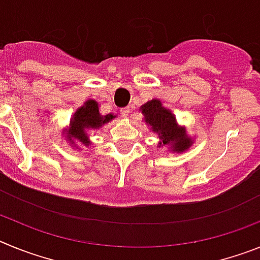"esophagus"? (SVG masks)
<instances>
[{
	"label": "esophagus",
	"mask_w": 260,
	"mask_h": 260,
	"mask_svg": "<svg viewBox=\"0 0 260 260\" xmlns=\"http://www.w3.org/2000/svg\"><path fill=\"white\" fill-rule=\"evenodd\" d=\"M130 113H132V109H130V108H125V109H122V116L128 117L130 116Z\"/></svg>",
	"instance_id": "esophagus-1"
}]
</instances>
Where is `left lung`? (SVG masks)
I'll return each mask as SVG.
<instances>
[{
	"label": "left lung",
	"instance_id": "left-lung-1",
	"mask_svg": "<svg viewBox=\"0 0 260 260\" xmlns=\"http://www.w3.org/2000/svg\"><path fill=\"white\" fill-rule=\"evenodd\" d=\"M146 122L150 123L152 132L157 133L162 139V144H171L174 152L187 150L191 144L185 130L176 123V118L169 110L165 109L158 100H151L142 107ZM161 144V143H160Z\"/></svg>",
	"mask_w": 260,
	"mask_h": 260
}]
</instances>
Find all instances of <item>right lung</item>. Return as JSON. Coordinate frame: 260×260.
Listing matches in <instances>:
<instances>
[{
  "label": "right lung",
  "mask_w": 260,
  "mask_h": 260,
  "mask_svg": "<svg viewBox=\"0 0 260 260\" xmlns=\"http://www.w3.org/2000/svg\"><path fill=\"white\" fill-rule=\"evenodd\" d=\"M113 118V114L102 116L100 112H99L98 103L95 100H88V102H86L84 107L78 109V112L73 117L70 130L71 137L69 139H70V142H73V138H75V139L82 142L84 146H89V141L87 138V130L102 127L103 125H105ZM73 144H74V142H73Z\"/></svg>",
  "instance_id": "obj_1"
}]
</instances>
